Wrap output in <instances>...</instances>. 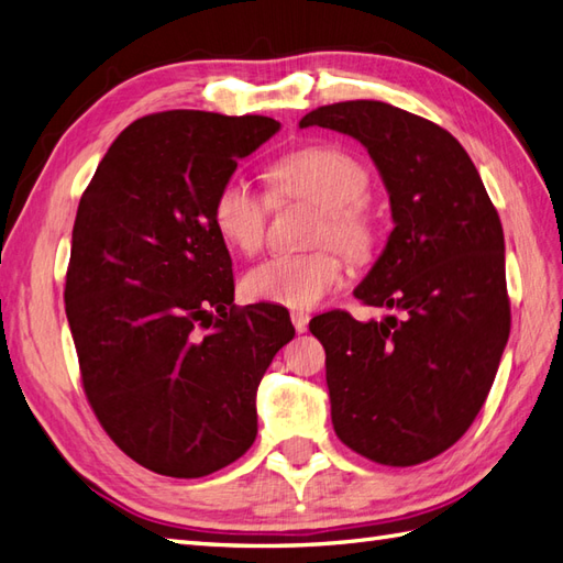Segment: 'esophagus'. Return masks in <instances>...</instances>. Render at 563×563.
<instances>
[{
    "mask_svg": "<svg viewBox=\"0 0 563 563\" xmlns=\"http://www.w3.org/2000/svg\"><path fill=\"white\" fill-rule=\"evenodd\" d=\"M290 319H292V325H295V331L297 333H305L307 331V323H309V313L307 311H292L290 313Z\"/></svg>",
    "mask_w": 563,
    "mask_h": 563,
    "instance_id": "1",
    "label": "esophagus"
}]
</instances>
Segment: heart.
<instances>
[{
  "label": "heart",
  "mask_w": 563,
  "mask_h": 563,
  "mask_svg": "<svg viewBox=\"0 0 563 563\" xmlns=\"http://www.w3.org/2000/svg\"><path fill=\"white\" fill-rule=\"evenodd\" d=\"M276 201H309L321 208L317 242H331L350 258L372 252L374 228L364 208L369 175L350 153L335 146H309L285 155L268 169ZM271 201L250 181L230 177L213 201V225L232 252L254 254L266 234ZM345 276V261L333 250L276 254L246 271L244 295L256 302L295 309L319 305Z\"/></svg>",
  "instance_id": "b5f03b06"
}]
</instances>
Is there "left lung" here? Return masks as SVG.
I'll return each mask as SVG.
<instances>
[{
	"instance_id": "obj_1",
	"label": "left lung",
	"mask_w": 563,
	"mask_h": 563,
	"mask_svg": "<svg viewBox=\"0 0 563 563\" xmlns=\"http://www.w3.org/2000/svg\"><path fill=\"white\" fill-rule=\"evenodd\" d=\"M323 126L367 148L390 201L384 252L355 287L382 321L325 311L309 331L325 350L338 439L382 465H417L473 424L511 333L504 230L477 167L446 129L382 100L323 104Z\"/></svg>"
}]
</instances>
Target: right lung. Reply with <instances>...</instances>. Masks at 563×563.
<instances>
[{"label":"right lung","instance_id":"right-lung-1","mask_svg":"<svg viewBox=\"0 0 563 563\" xmlns=\"http://www.w3.org/2000/svg\"><path fill=\"white\" fill-rule=\"evenodd\" d=\"M280 129L199 110L129 124L78 203L67 319L90 408L129 459L203 477L256 439V390L290 343L276 305L234 307L216 194Z\"/></svg>","mask_w":563,"mask_h":563}]
</instances>
